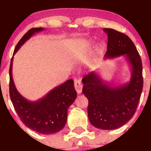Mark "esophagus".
I'll return each instance as SVG.
<instances>
[{"mask_svg":"<svg viewBox=\"0 0 151 151\" xmlns=\"http://www.w3.org/2000/svg\"><path fill=\"white\" fill-rule=\"evenodd\" d=\"M74 88H75L77 93L80 94L82 90V84L80 79H74Z\"/></svg>","mask_w":151,"mask_h":151,"instance_id":"34e87169","label":"esophagus"}]
</instances>
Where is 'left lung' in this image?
I'll list each match as a JSON object with an SVG mask.
<instances>
[{
    "instance_id": "obj_1",
    "label": "left lung",
    "mask_w": 151,
    "mask_h": 151,
    "mask_svg": "<svg viewBox=\"0 0 151 151\" xmlns=\"http://www.w3.org/2000/svg\"><path fill=\"white\" fill-rule=\"evenodd\" d=\"M108 35L105 58L124 55L132 68L130 81L124 85L112 86L95 71L82 79V93L88 100V114L90 123L101 129H115L127 123L139 104L143 87L142 66L135 45L124 33L104 28Z\"/></svg>"
}]
</instances>
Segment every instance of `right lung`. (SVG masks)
<instances>
[{
	"instance_id": "add662e5",
	"label": "right lung",
	"mask_w": 151,
	"mask_h": 151,
	"mask_svg": "<svg viewBox=\"0 0 151 151\" xmlns=\"http://www.w3.org/2000/svg\"><path fill=\"white\" fill-rule=\"evenodd\" d=\"M42 30V27L30 29L19 41L14 55L32 36ZM12 63L13 57L9 69V94L21 121L28 128L40 134H53L62 129L67 120L68 109L77 98L73 80H67L55 87L37 101H29L16 88L12 77Z\"/></svg>"
}]
</instances>
